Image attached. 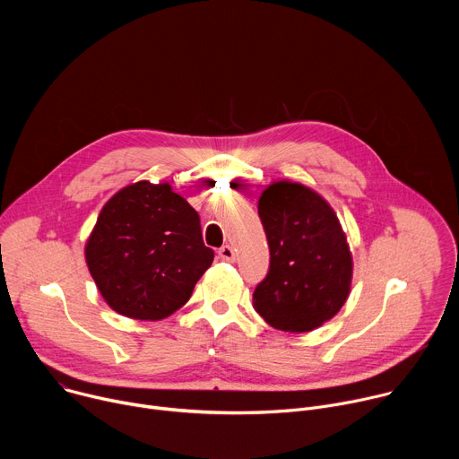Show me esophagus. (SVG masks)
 Here are the masks:
<instances>
[{"label":"esophagus","instance_id":"34e87169","mask_svg":"<svg viewBox=\"0 0 459 459\" xmlns=\"http://www.w3.org/2000/svg\"><path fill=\"white\" fill-rule=\"evenodd\" d=\"M218 254H220V257L225 259V261H236V252H234V248H232L230 245H223Z\"/></svg>","mask_w":459,"mask_h":459}]
</instances>
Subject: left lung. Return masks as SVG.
I'll use <instances>...</instances> for the list:
<instances>
[{
	"label": "left lung",
	"mask_w": 459,
	"mask_h": 459,
	"mask_svg": "<svg viewBox=\"0 0 459 459\" xmlns=\"http://www.w3.org/2000/svg\"><path fill=\"white\" fill-rule=\"evenodd\" d=\"M257 212L271 265L252 294L255 312L285 333H308L345 303L352 257L342 225L319 194L290 181L264 190Z\"/></svg>",
	"instance_id": "obj_1"
}]
</instances>
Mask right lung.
<instances>
[{
	"label": "right lung",
	"instance_id": "obj_1",
	"mask_svg": "<svg viewBox=\"0 0 459 459\" xmlns=\"http://www.w3.org/2000/svg\"><path fill=\"white\" fill-rule=\"evenodd\" d=\"M85 257L116 312L156 321L188 301L214 250L204 243L200 214L169 183L138 181L107 202Z\"/></svg>",
	"mask_w": 459,
	"mask_h": 459
}]
</instances>
